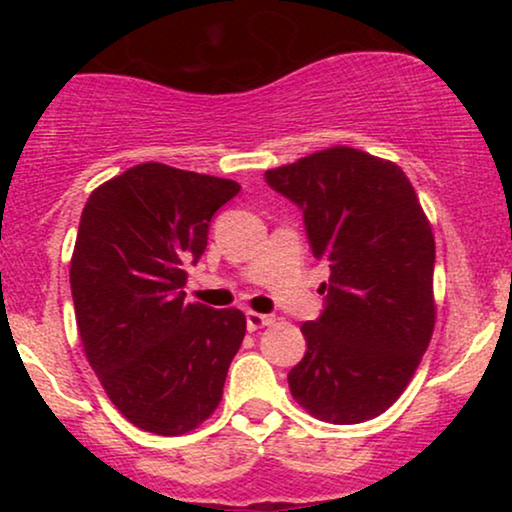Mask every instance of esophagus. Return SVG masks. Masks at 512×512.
Segmentation results:
<instances>
[{
    "instance_id": "obj_1",
    "label": "esophagus",
    "mask_w": 512,
    "mask_h": 512,
    "mask_svg": "<svg viewBox=\"0 0 512 512\" xmlns=\"http://www.w3.org/2000/svg\"><path fill=\"white\" fill-rule=\"evenodd\" d=\"M245 322H248V330L255 332V330H262V327L272 325L274 317L262 315V313H252V310H248V313H245Z\"/></svg>"
}]
</instances>
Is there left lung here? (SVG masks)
<instances>
[{"instance_id":"8db88e82","label":"left lung","mask_w":512,"mask_h":512,"mask_svg":"<svg viewBox=\"0 0 512 512\" xmlns=\"http://www.w3.org/2000/svg\"><path fill=\"white\" fill-rule=\"evenodd\" d=\"M303 211L315 257L330 264L325 308L303 322L308 351L291 395L330 424L383 414L409 385L436 325V243L402 168L334 146L264 173Z\"/></svg>"}]
</instances>
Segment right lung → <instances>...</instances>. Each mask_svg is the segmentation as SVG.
<instances>
[{
  "label": "right lung",
  "instance_id": "right-lung-1",
  "mask_svg": "<svg viewBox=\"0 0 512 512\" xmlns=\"http://www.w3.org/2000/svg\"><path fill=\"white\" fill-rule=\"evenodd\" d=\"M233 180L142 163L91 192L81 211L72 298L81 344L110 402L134 426L178 436L214 414L245 315L185 301Z\"/></svg>",
  "mask_w": 512,
  "mask_h": 512
}]
</instances>
